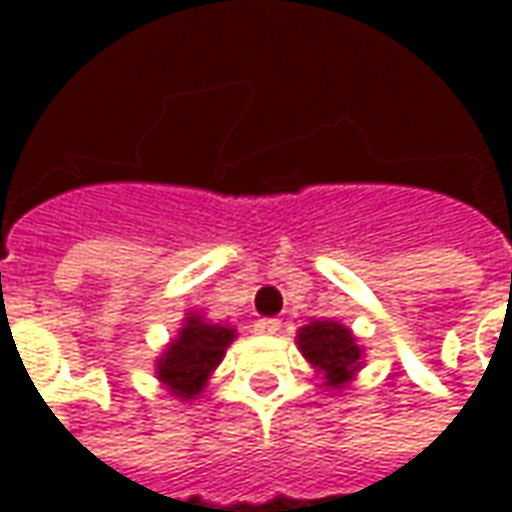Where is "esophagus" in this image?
I'll use <instances>...</instances> for the list:
<instances>
[{
    "instance_id": "1",
    "label": "esophagus",
    "mask_w": 512,
    "mask_h": 512,
    "mask_svg": "<svg viewBox=\"0 0 512 512\" xmlns=\"http://www.w3.org/2000/svg\"><path fill=\"white\" fill-rule=\"evenodd\" d=\"M279 329H282L279 318H263V321H257V332L260 334H279Z\"/></svg>"
}]
</instances>
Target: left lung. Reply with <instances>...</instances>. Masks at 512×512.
Returning a JSON list of instances; mask_svg holds the SVG:
<instances>
[{"instance_id": "1", "label": "left lung", "mask_w": 512, "mask_h": 512, "mask_svg": "<svg viewBox=\"0 0 512 512\" xmlns=\"http://www.w3.org/2000/svg\"><path fill=\"white\" fill-rule=\"evenodd\" d=\"M299 351L318 373H323L326 386L348 384L362 367V348L348 326L337 321H312L296 337Z\"/></svg>"}]
</instances>
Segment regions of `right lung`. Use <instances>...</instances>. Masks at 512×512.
Returning <instances> with one entry per match:
<instances>
[{"label": "right lung", "instance_id": "1", "mask_svg": "<svg viewBox=\"0 0 512 512\" xmlns=\"http://www.w3.org/2000/svg\"><path fill=\"white\" fill-rule=\"evenodd\" d=\"M233 340L235 329L208 323L202 315H189L178 337L158 356V381L180 400L197 397Z\"/></svg>", "mask_w": 512, "mask_h": 512}]
</instances>
